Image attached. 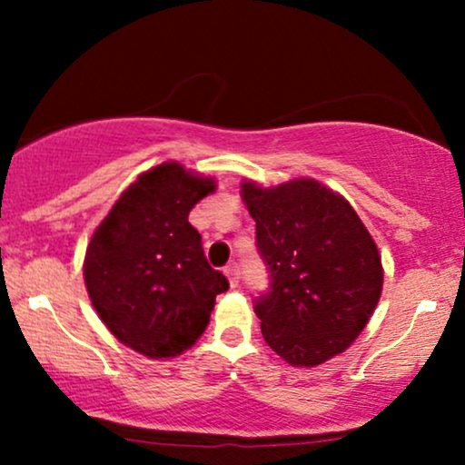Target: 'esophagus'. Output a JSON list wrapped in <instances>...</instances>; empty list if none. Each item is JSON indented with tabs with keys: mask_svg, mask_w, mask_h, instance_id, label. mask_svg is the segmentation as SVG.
<instances>
[{
	"mask_svg": "<svg viewBox=\"0 0 465 465\" xmlns=\"http://www.w3.org/2000/svg\"><path fill=\"white\" fill-rule=\"evenodd\" d=\"M225 275L229 277V284H232V288L238 286L240 282V271H238V264H229L225 269Z\"/></svg>",
	"mask_w": 465,
	"mask_h": 465,
	"instance_id": "esophagus-1",
	"label": "esophagus"
}]
</instances>
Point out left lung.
<instances>
[{
    "mask_svg": "<svg viewBox=\"0 0 465 465\" xmlns=\"http://www.w3.org/2000/svg\"><path fill=\"white\" fill-rule=\"evenodd\" d=\"M255 221L271 292L255 303L264 341L292 367H317L356 341L382 292L371 233L339 192L300 177L262 188L240 183Z\"/></svg>",
    "mask_w": 465,
    "mask_h": 465,
    "instance_id": "1",
    "label": "left lung"
}]
</instances>
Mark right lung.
<instances>
[{
  "mask_svg": "<svg viewBox=\"0 0 465 465\" xmlns=\"http://www.w3.org/2000/svg\"><path fill=\"white\" fill-rule=\"evenodd\" d=\"M216 190L212 177L163 162L120 194L95 227L83 275L109 332L148 359H174L199 341L227 277L207 264L192 207Z\"/></svg>",
  "mask_w": 465,
  "mask_h": 465,
  "instance_id": "right-lung-1",
  "label": "right lung"
}]
</instances>
